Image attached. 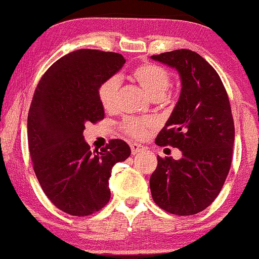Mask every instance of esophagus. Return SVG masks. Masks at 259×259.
<instances>
[{"label":"esophagus","mask_w":259,"mask_h":259,"mask_svg":"<svg viewBox=\"0 0 259 259\" xmlns=\"http://www.w3.org/2000/svg\"><path fill=\"white\" fill-rule=\"evenodd\" d=\"M130 148H132V153L133 154H136L139 152H144V151L146 150V148L142 146V145L136 144V142H132V144H130Z\"/></svg>","instance_id":"1"}]
</instances>
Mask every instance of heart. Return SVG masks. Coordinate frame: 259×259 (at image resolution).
Returning a JSON list of instances; mask_svg holds the SVG:
<instances>
[{
    "instance_id": "b5f03b06",
    "label": "heart",
    "mask_w": 259,
    "mask_h": 259,
    "mask_svg": "<svg viewBox=\"0 0 259 259\" xmlns=\"http://www.w3.org/2000/svg\"><path fill=\"white\" fill-rule=\"evenodd\" d=\"M134 81L147 92L148 96L154 101H159L164 97L165 92L170 86V75L163 67L157 64H141L134 68L132 72ZM118 91H119V81L115 78L105 80L99 88V97L105 109L114 108L117 102ZM151 124L146 120L126 119L121 124V127L126 134L135 139H142L146 136Z\"/></svg>"
}]
</instances>
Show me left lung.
<instances>
[{
  "label": "left lung",
  "instance_id": "8db88e82",
  "mask_svg": "<svg viewBox=\"0 0 259 259\" xmlns=\"http://www.w3.org/2000/svg\"><path fill=\"white\" fill-rule=\"evenodd\" d=\"M179 73L181 91L156 139L179 148L180 159L160 158L151 175L153 201L177 215H192L215 200L231 165L235 127L230 102L218 73L190 50L151 57Z\"/></svg>",
  "mask_w": 259,
  "mask_h": 259
}]
</instances>
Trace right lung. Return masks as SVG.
I'll return each instance as SVG.
<instances>
[{
  "label": "right lung",
  "instance_id": "obj_1",
  "mask_svg": "<svg viewBox=\"0 0 259 259\" xmlns=\"http://www.w3.org/2000/svg\"><path fill=\"white\" fill-rule=\"evenodd\" d=\"M124 63L119 53L70 52L47 69L32 97L28 142L34 171L50 201L70 215L92 214L108 203L113 165L132 153L121 140L92 152L82 135L86 124L105 118L99 88Z\"/></svg>",
  "mask_w": 259,
  "mask_h": 259
}]
</instances>
